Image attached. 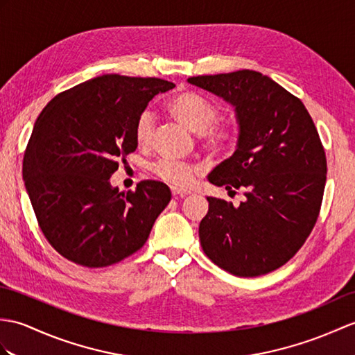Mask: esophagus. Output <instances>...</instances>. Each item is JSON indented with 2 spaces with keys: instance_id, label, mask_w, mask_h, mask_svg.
I'll use <instances>...</instances> for the list:
<instances>
[{
  "instance_id": "esophagus-1",
  "label": "esophagus",
  "mask_w": 355,
  "mask_h": 355,
  "mask_svg": "<svg viewBox=\"0 0 355 355\" xmlns=\"http://www.w3.org/2000/svg\"><path fill=\"white\" fill-rule=\"evenodd\" d=\"M171 191H172V195H174V196L183 198L186 195H191V191H184V189H178V187H172Z\"/></svg>"
}]
</instances>
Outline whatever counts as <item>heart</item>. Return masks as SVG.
Instances as JSON below:
<instances>
[{
  "label": "heart",
  "instance_id": "obj_1",
  "mask_svg": "<svg viewBox=\"0 0 355 355\" xmlns=\"http://www.w3.org/2000/svg\"><path fill=\"white\" fill-rule=\"evenodd\" d=\"M169 110L184 123V125L204 135V146L213 154H224L232 151L237 142V128L233 123H215L219 116L216 104L209 101L202 95L186 90L177 94L169 101ZM154 113L146 109L139 114L135 125V137L139 145H148L154 136ZM196 168L191 163L175 159L163 157L153 164L155 177L172 186L186 187L193 181Z\"/></svg>",
  "mask_w": 355,
  "mask_h": 355
}]
</instances>
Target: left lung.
Wrapping results in <instances>:
<instances>
[{
	"label": "left lung",
	"mask_w": 355,
	"mask_h": 355,
	"mask_svg": "<svg viewBox=\"0 0 355 355\" xmlns=\"http://www.w3.org/2000/svg\"><path fill=\"white\" fill-rule=\"evenodd\" d=\"M234 105L237 148L209 181L246 200L209 196L200 224L205 255L230 274L260 277L282 268L315 227L327 181V157L306 105L274 80L242 69L187 78Z\"/></svg>",
	"instance_id": "1"
}]
</instances>
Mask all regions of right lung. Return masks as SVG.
<instances>
[{
    "label": "right lung",
    "instance_id": "add662e5",
    "mask_svg": "<svg viewBox=\"0 0 355 355\" xmlns=\"http://www.w3.org/2000/svg\"><path fill=\"white\" fill-rule=\"evenodd\" d=\"M162 78L105 73L54 96L33 128L22 177L39 227L69 261L105 268L139 251L171 201L169 187L144 180L119 192L110 177L136 151L135 125Z\"/></svg>",
    "mask_w": 355,
    "mask_h": 355
}]
</instances>
